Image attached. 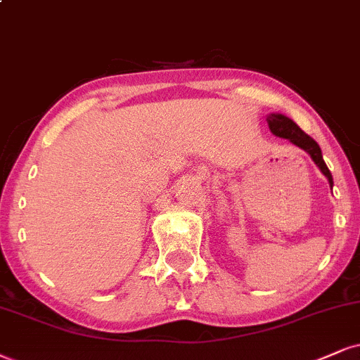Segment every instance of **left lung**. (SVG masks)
<instances>
[{
  "label": "left lung",
  "instance_id": "left-lung-1",
  "mask_svg": "<svg viewBox=\"0 0 360 360\" xmlns=\"http://www.w3.org/2000/svg\"><path fill=\"white\" fill-rule=\"evenodd\" d=\"M267 122H269L270 131H272L274 135L281 136V139L290 140L292 143L300 146V148L305 150V152L310 155V158L316 162V165L321 168V172L327 176V179H329V184L332 187V184H334V181H332V173L329 172V168H327L326 162H323L321 146L317 145V141L310 139L307 133L300 130V128L297 127L290 118L283 117V115H278V113L269 115Z\"/></svg>",
  "mask_w": 360,
  "mask_h": 360
}]
</instances>
